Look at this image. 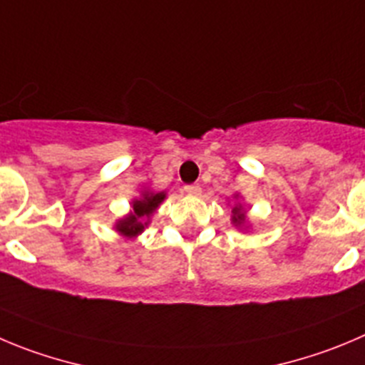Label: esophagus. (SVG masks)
I'll use <instances>...</instances> for the list:
<instances>
[{
    "label": "esophagus",
    "mask_w": 365,
    "mask_h": 365,
    "mask_svg": "<svg viewBox=\"0 0 365 365\" xmlns=\"http://www.w3.org/2000/svg\"><path fill=\"white\" fill-rule=\"evenodd\" d=\"M185 192L190 194V196H198V194L202 192V187L196 185V183H192V185H185Z\"/></svg>",
    "instance_id": "esophagus-1"
}]
</instances>
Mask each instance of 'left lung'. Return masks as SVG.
Instances as JSON below:
<instances>
[{
  "label": "left lung",
  "instance_id": "left-lung-1",
  "mask_svg": "<svg viewBox=\"0 0 365 365\" xmlns=\"http://www.w3.org/2000/svg\"><path fill=\"white\" fill-rule=\"evenodd\" d=\"M232 223L236 225V227H243L245 223H247V212L243 210V207L241 205H236L232 210Z\"/></svg>",
  "mask_w": 365,
  "mask_h": 365
}]
</instances>
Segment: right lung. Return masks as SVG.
Here are the masks:
<instances>
[{
	"mask_svg": "<svg viewBox=\"0 0 365 365\" xmlns=\"http://www.w3.org/2000/svg\"><path fill=\"white\" fill-rule=\"evenodd\" d=\"M165 200V192H151L144 190L138 200H133V212L117 221L115 229L125 237H136L148 227L151 214L158 209L160 203Z\"/></svg>",
	"mask_w": 365,
	"mask_h": 365,
	"instance_id": "right-lung-1",
	"label": "right lung"
}]
</instances>
